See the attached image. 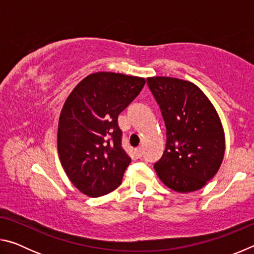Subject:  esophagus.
I'll return each mask as SVG.
<instances>
[{"instance_id": "1", "label": "esophagus", "mask_w": 254, "mask_h": 254, "mask_svg": "<svg viewBox=\"0 0 254 254\" xmlns=\"http://www.w3.org/2000/svg\"><path fill=\"white\" fill-rule=\"evenodd\" d=\"M134 154H135L136 158H141V157H142V154H143L142 148H137V149H135V150H134Z\"/></svg>"}]
</instances>
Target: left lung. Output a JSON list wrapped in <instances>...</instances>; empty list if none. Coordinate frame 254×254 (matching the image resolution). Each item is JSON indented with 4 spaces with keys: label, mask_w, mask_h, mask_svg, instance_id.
Here are the masks:
<instances>
[{
    "label": "left lung",
    "mask_w": 254,
    "mask_h": 254,
    "mask_svg": "<svg viewBox=\"0 0 254 254\" xmlns=\"http://www.w3.org/2000/svg\"><path fill=\"white\" fill-rule=\"evenodd\" d=\"M167 128L166 149L154 163L158 177L178 192L203 188L220 169L225 136L220 117L199 87L173 77H149Z\"/></svg>",
    "instance_id": "8db88e82"
}]
</instances>
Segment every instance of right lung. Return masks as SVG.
<instances>
[{"instance_id": "obj_1", "label": "right lung", "mask_w": 254, "mask_h": 254, "mask_svg": "<svg viewBox=\"0 0 254 254\" xmlns=\"http://www.w3.org/2000/svg\"><path fill=\"white\" fill-rule=\"evenodd\" d=\"M145 79L110 71L91 74L67 97L58 124V154L83 194L100 197L122 183L131 158L121 144L118 117L139 95Z\"/></svg>"}]
</instances>
